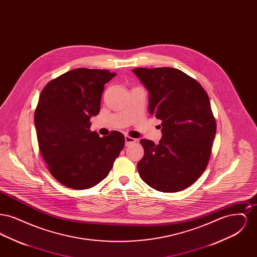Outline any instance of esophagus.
<instances>
[{
    "instance_id": "esophagus-1",
    "label": "esophagus",
    "mask_w": 257,
    "mask_h": 257,
    "mask_svg": "<svg viewBox=\"0 0 257 257\" xmlns=\"http://www.w3.org/2000/svg\"><path fill=\"white\" fill-rule=\"evenodd\" d=\"M134 143H136V139L129 137L128 135L125 136V146L126 147H128V146H130L131 144H134Z\"/></svg>"
}]
</instances>
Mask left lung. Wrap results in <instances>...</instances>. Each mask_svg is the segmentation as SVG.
I'll list each match as a JSON object with an SVG mask.
<instances>
[{
    "label": "left lung",
    "mask_w": 257,
    "mask_h": 257,
    "mask_svg": "<svg viewBox=\"0 0 257 257\" xmlns=\"http://www.w3.org/2000/svg\"><path fill=\"white\" fill-rule=\"evenodd\" d=\"M149 93L150 114L162 121L159 144L140 141L145 155L138 165L151 188L179 192L205 171L216 135V120L206 91L195 79L171 67L135 68Z\"/></svg>",
    "instance_id": "left-lung-1"
}]
</instances>
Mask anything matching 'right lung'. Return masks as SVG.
Here are the masks:
<instances>
[{
  "label": "right lung",
  "instance_id": "obj_1",
  "mask_svg": "<svg viewBox=\"0 0 257 257\" xmlns=\"http://www.w3.org/2000/svg\"><path fill=\"white\" fill-rule=\"evenodd\" d=\"M115 75L76 68L50 81L40 93L35 111L38 147L50 173L68 188L84 190L101 182L124 147L120 132L100 138L90 131L104 85Z\"/></svg>",
  "mask_w": 257,
  "mask_h": 257
}]
</instances>
